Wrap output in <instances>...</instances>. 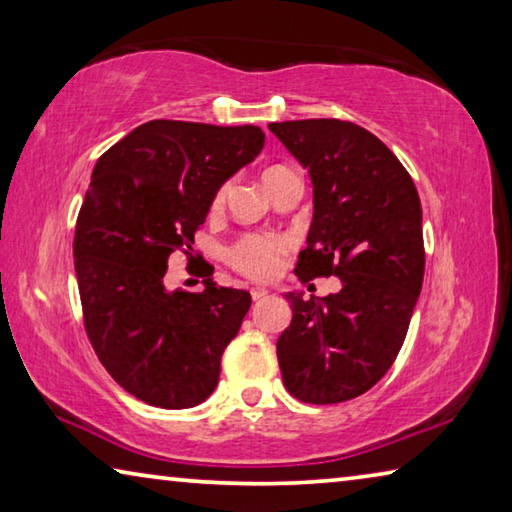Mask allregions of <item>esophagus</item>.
<instances>
[{"label":"esophagus","mask_w":512,"mask_h":512,"mask_svg":"<svg viewBox=\"0 0 512 512\" xmlns=\"http://www.w3.org/2000/svg\"><path fill=\"white\" fill-rule=\"evenodd\" d=\"M250 296H253L255 302H259V300L268 298V291L266 289H253V291H250Z\"/></svg>","instance_id":"obj_1"}]
</instances>
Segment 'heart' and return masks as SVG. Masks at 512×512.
Here are the masks:
<instances>
[{"label": "heart", "instance_id": "obj_1", "mask_svg": "<svg viewBox=\"0 0 512 512\" xmlns=\"http://www.w3.org/2000/svg\"><path fill=\"white\" fill-rule=\"evenodd\" d=\"M282 169V167H271L264 176ZM225 194H228V187H221L219 194L214 196V207H219L225 201ZM287 250V241L280 237H244L237 246H232L228 253L230 264L237 268L239 273H244L253 280H268V277L277 275L282 266V255Z\"/></svg>", "mask_w": 512, "mask_h": 512}]
</instances>
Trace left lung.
<instances>
[{
	"instance_id": "left-lung-1",
	"label": "left lung",
	"mask_w": 512,
	"mask_h": 512,
	"mask_svg": "<svg viewBox=\"0 0 512 512\" xmlns=\"http://www.w3.org/2000/svg\"><path fill=\"white\" fill-rule=\"evenodd\" d=\"M271 133L314 189V219L296 273L336 275L325 298L284 293L291 325L277 339L287 391L309 404H339L386 375L409 332L424 277L422 205L393 151L352 121L300 119Z\"/></svg>"
}]
</instances>
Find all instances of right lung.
<instances>
[{
  "instance_id": "right-lung-1",
  "label": "right lung",
  "mask_w": 512,
  "mask_h": 512,
  "mask_svg": "<svg viewBox=\"0 0 512 512\" xmlns=\"http://www.w3.org/2000/svg\"><path fill=\"white\" fill-rule=\"evenodd\" d=\"M264 146L259 126L153 119L94 164L74 235L85 329L103 368L151 406L189 409L219 384L221 354L250 293L205 273L203 291L164 284L169 255L194 244L214 196Z\"/></svg>"
}]
</instances>
